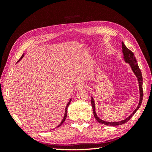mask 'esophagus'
Here are the masks:
<instances>
[{
  "instance_id": "obj_1",
  "label": "esophagus",
  "mask_w": 152,
  "mask_h": 152,
  "mask_svg": "<svg viewBox=\"0 0 152 152\" xmlns=\"http://www.w3.org/2000/svg\"><path fill=\"white\" fill-rule=\"evenodd\" d=\"M87 87V85L86 84V83H80L78 84V86H77V89H78V90L80 89H82L83 88H86Z\"/></svg>"
}]
</instances>
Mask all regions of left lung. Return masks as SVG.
<instances>
[{
    "label": "left lung",
    "mask_w": 152,
    "mask_h": 152,
    "mask_svg": "<svg viewBox=\"0 0 152 152\" xmlns=\"http://www.w3.org/2000/svg\"><path fill=\"white\" fill-rule=\"evenodd\" d=\"M121 44H122L123 53H124V59L125 61V62H127V63L130 64L132 70H133V72L134 73V74L137 76V78H138V83H139V89H140V101H139V103H138L137 108L135 109V110L133 112V114L129 116L128 118H127L126 119H124V120L120 121L108 122V121H103V120H102V119H99L97 117V115H96V113H95V102H94V101H93V98H91V104H92V108H93V115H94L95 119H96V121H97L99 123H100V124H104L106 125L118 126V125H123V124H125V123H127L132 117H133V115L138 110V109L140 108V106L142 104V99H143V89H142V81L143 80H142V76L141 70L139 69V66H138V65L137 61L136 58H135V57H134V53L125 46V45L124 44V42H121Z\"/></svg>",
    "instance_id": "obj_1"
}]
</instances>
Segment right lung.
<instances>
[{"label": "right lung", "instance_id": "1", "mask_svg": "<svg viewBox=\"0 0 152 152\" xmlns=\"http://www.w3.org/2000/svg\"><path fill=\"white\" fill-rule=\"evenodd\" d=\"M23 57V56H21V57L20 58V59H19V60H21V59H22V57ZM70 101L69 102V103H68L67 104V105H66V109H65V114H64V118H63V121H62V122L60 124V125H58L57 126V127H60V126L62 125L63 124V122L65 121V119H66V116H67V108L69 107V104H70Z\"/></svg>", "mask_w": 152, "mask_h": 152}]
</instances>
